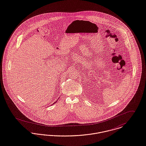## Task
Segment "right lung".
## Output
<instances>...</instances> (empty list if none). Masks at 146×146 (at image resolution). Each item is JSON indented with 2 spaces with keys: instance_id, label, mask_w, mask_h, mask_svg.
Returning <instances> with one entry per match:
<instances>
[{
  "instance_id": "1",
  "label": "right lung",
  "mask_w": 146,
  "mask_h": 146,
  "mask_svg": "<svg viewBox=\"0 0 146 146\" xmlns=\"http://www.w3.org/2000/svg\"><path fill=\"white\" fill-rule=\"evenodd\" d=\"M55 103H56V102H55Z\"/></svg>"
}]
</instances>
